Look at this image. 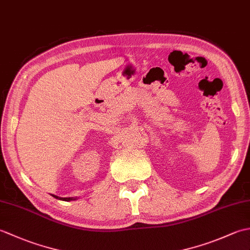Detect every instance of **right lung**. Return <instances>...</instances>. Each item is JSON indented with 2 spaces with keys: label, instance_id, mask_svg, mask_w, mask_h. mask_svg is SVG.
Listing matches in <instances>:
<instances>
[{
  "label": "right lung",
  "instance_id": "1",
  "mask_svg": "<svg viewBox=\"0 0 250 250\" xmlns=\"http://www.w3.org/2000/svg\"><path fill=\"white\" fill-rule=\"evenodd\" d=\"M52 196H54V198H56V199L59 198V196L54 195V194H52ZM59 200H63V201H71V200H75V199H73V198H59Z\"/></svg>",
  "mask_w": 250,
  "mask_h": 250
}]
</instances>
